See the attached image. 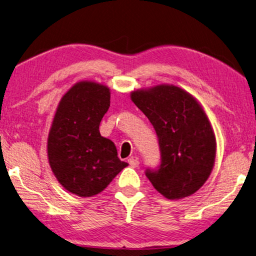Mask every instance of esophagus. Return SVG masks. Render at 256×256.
<instances>
[{
	"label": "esophagus",
	"instance_id": "34e87169",
	"mask_svg": "<svg viewBox=\"0 0 256 256\" xmlns=\"http://www.w3.org/2000/svg\"><path fill=\"white\" fill-rule=\"evenodd\" d=\"M128 164H130V166L133 167V168H136V167L138 166V160L136 158L131 157V158H128Z\"/></svg>",
	"mask_w": 256,
	"mask_h": 256
}]
</instances>
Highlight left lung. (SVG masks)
I'll use <instances>...</instances> for the list:
<instances>
[{"label":"left lung","mask_w":256,"mask_h":256,"mask_svg":"<svg viewBox=\"0 0 256 256\" xmlns=\"http://www.w3.org/2000/svg\"><path fill=\"white\" fill-rule=\"evenodd\" d=\"M131 99L154 125L162 152L159 170H146V177L170 200L192 196L209 178L216 150L214 128L201 104L174 84L134 90Z\"/></svg>","instance_id":"obj_1"}]
</instances>
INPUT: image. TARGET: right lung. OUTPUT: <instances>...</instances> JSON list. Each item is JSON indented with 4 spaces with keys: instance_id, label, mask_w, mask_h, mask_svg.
Returning <instances> with one entry per match:
<instances>
[{
    "instance_id": "obj_1",
    "label": "right lung",
    "mask_w": 256,
    "mask_h": 256,
    "mask_svg": "<svg viewBox=\"0 0 256 256\" xmlns=\"http://www.w3.org/2000/svg\"><path fill=\"white\" fill-rule=\"evenodd\" d=\"M110 105L107 86L94 81L73 84L60 98L47 138V157L58 183L81 198L102 192L128 166L99 124Z\"/></svg>"
}]
</instances>
